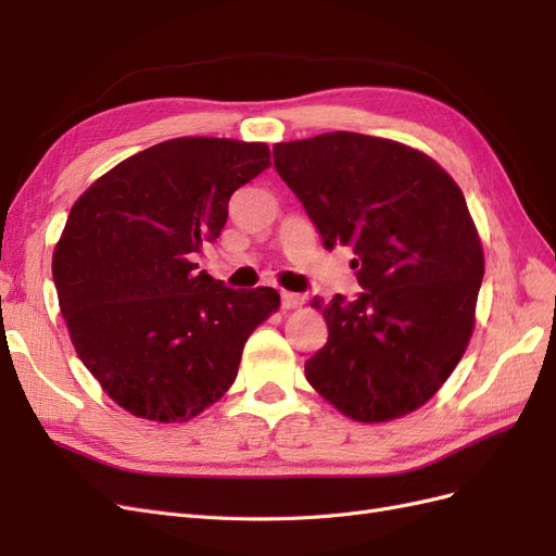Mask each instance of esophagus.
I'll use <instances>...</instances> for the list:
<instances>
[{
  "instance_id": "esophagus-1",
  "label": "esophagus",
  "mask_w": 556,
  "mask_h": 556,
  "mask_svg": "<svg viewBox=\"0 0 556 556\" xmlns=\"http://www.w3.org/2000/svg\"><path fill=\"white\" fill-rule=\"evenodd\" d=\"M280 304L285 311H296L304 306V296L301 294H294V292H282L280 294Z\"/></svg>"
}]
</instances>
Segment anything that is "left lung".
Instances as JSON below:
<instances>
[{
    "mask_svg": "<svg viewBox=\"0 0 556 556\" xmlns=\"http://www.w3.org/2000/svg\"><path fill=\"white\" fill-rule=\"evenodd\" d=\"M274 164L325 248L355 250L364 288L311 301L329 329L313 390L364 425L422 408L476 329L484 252L459 185L422 150L355 131L276 143Z\"/></svg>",
    "mask_w": 556,
    "mask_h": 556,
    "instance_id": "obj_1",
    "label": "left lung"
}]
</instances>
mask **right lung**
Returning <instances> with one entry per match:
<instances>
[{"label":"right lung","instance_id":"add662e5","mask_svg":"<svg viewBox=\"0 0 556 556\" xmlns=\"http://www.w3.org/2000/svg\"><path fill=\"white\" fill-rule=\"evenodd\" d=\"M268 164L266 143L180 137L115 164L72 206L53 252L60 311L80 362L134 417L180 425L220 401L280 308L276 290H229L192 262Z\"/></svg>","mask_w":556,"mask_h":556}]
</instances>
